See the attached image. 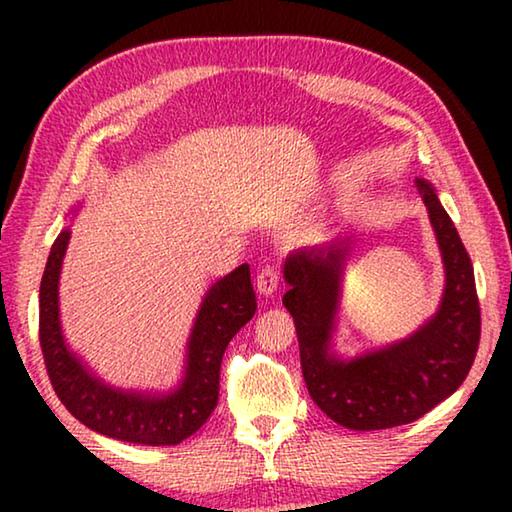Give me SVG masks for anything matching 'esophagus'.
Segmentation results:
<instances>
[{"mask_svg":"<svg viewBox=\"0 0 512 512\" xmlns=\"http://www.w3.org/2000/svg\"><path fill=\"white\" fill-rule=\"evenodd\" d=\"M255 284H257V291L262 293V296L271 298L277 291V287H280V268L271 262H266L262 268H259Z\"/></svg>","mask_w":512,"mask_h":512,"instance_id":"34e87169","label":"esophagus"}]
</instances>
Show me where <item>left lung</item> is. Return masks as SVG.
Here are the masks:
<instances>
[{
    "mask_svg": "<svg viewBox=\"0 0 512 512\" xmlns=\"http://www.w3.org/2000/svg\"><path fill=\"white\" fill-rule=\"evenodd\" d=\"M415 185L443 253L445 291L436 314L409 339L354 359L332 352L350 239L298 250L284 264L289 291L282 305L296 323L307 391L345 429L377 431L422 418L463 384L479 350L481 309L472 259L433 187L422 178Z\"/></svg>",
    "mask_w": 512,
    "mask_h": 512,
    "instance_id": "obj_1",
    "label": "left lung"
}]
</instances>
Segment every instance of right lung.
Listing matches in <instances>:
<instances>
[{"label":"right lung","instance_id":"obj_1","mask_svg":"<svg viewBox=\"0 0 512 512\" xmlns=\"http://www.w3.org/2000/svg\"><path fill=\"white\" fill-rule=\"evenodd\" d=\"M69 228L56 237L40 282V348L58 400L85 427L135 445H178L203 427L219 402L221 359L255 316L250 266L241 264L205 293L187 343L185 375L167 393L124 391L99 379L67 348L58 309V280Z\"/></svg>","mask_w":512,"mask_h":512}]
</instances>
